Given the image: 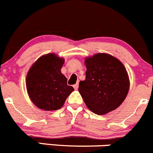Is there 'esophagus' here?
<instances>
[{
	"label": "esophagus",
	"instance_id": "esophagus-1",
	"mask_svg": "<svg viewBox=\"0 0 153 153\" xmlns=\"http://www.w3.org/2000/svg\"><path fill=\"white\" fill-rule=\"evenodd\" d=\"M74 88L75 90L78 89V88H79V83H76V84H75L74 85Z\"/></svg>",
	"mask_w": 153,
	"mask_h": 153
}]
</instances>
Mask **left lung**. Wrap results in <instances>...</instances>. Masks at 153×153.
<instances>
[{"label": "left lung", "mask_w": 153, "mask_h": 153, "mask_svg": "<svg viewBox=\"0 0 153 153\" xmlns=\"http://www.w3.org/2000/svg\"><path fill=\"white\" fill-rule=\"evenodd\" d=\"M85 79L79 92L93 113L104 115L119 108L125 100L130 80L122 62L111 54L98 53L85 60Z\"/></svg>", "instance_id": "1"}]
</instances>
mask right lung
Instances as JSON below:
<instances>
[{
  "instance_id": "obj_1",
  "label": "right lung",
  "mask_w": 153,
  "mask_h": 153,
  "mask_svg": "<svg viewBox=\"0 0 153 153\" xmlns=\"http://www.w3.org/2000/svg\"><path fill=\"white\" fill-rule=\"evenodd\" d=\"M63 58L55 53L40 56L30 68L26 79V89L34 105L44 111H56L63 106L74 91L61 73Z\"/></svg>"
}]
</instances>
